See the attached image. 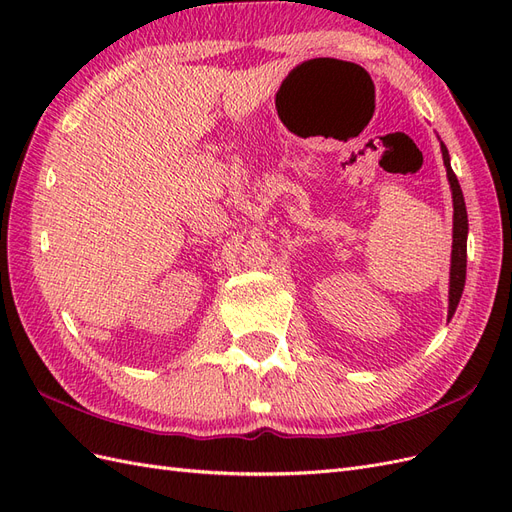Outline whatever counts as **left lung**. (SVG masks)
I'll return each instance as SVG.
<instances>
[{"instance_id":"1","label":"left lung","mask_w":512,"mask_h":512,"mask_svg":"<svg viewBox=\"0 0 512 512\" xmlns=\"http://www.w3.org/2000/svg\"><path fill=\"white\" fill-rule=\"evenodd\" d=\"M442 158L446 166L448 185L453 192V252H451V280H448V320L453 318L459 305L463 286H466V262H468V211L463 203V192L451 168V156L446 145L440 141Z\"/></svg>"}]
</instances>
